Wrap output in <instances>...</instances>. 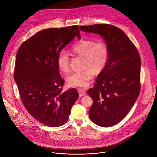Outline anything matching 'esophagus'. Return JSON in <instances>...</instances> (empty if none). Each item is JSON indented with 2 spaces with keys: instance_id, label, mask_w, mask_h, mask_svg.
<instances>
[{
  "instance_id": "obj_1",
  "label": "esophagus",
  "mask_w": 157,
  "mask_h": 157,
  "mask_svg": "<svg viewBox=\"0 0 157 157\" xmlns=\"http://www.w3.org/2000/svg\"><path fill=\"white\" fill-rule=\"evenodd\" d=\"M78 93H79V96L80 97H82V96H84L86 95V92L85 91L82 90V89H79L78 90Z\"/></svg>"
}]
</instances>
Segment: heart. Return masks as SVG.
Masks as SVG:
<instances>
[{
  "label": "heart",
  "instance_id": "obj_1",
  "mask_svg": "<svg viewBox=\"0 0 157 157\" xmlns=\"http://www.w3.org/2000/svg\"><path fill=\"white\" fill-rule=\"evenodd\" d=\"M73 53L82 57L83 70L73 73L67 77L68 84L71 87H85L91 79L94 72H101L108 63L110 51L107 43L103 40L81 39L71 47ZM58 69L63 73L70 71V56L64 50L61 51L57 57Z\"/></svg>",
  "mask_w": 157,
  "mask_h": 157
}]
</instances>
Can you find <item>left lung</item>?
I'll return each instance as SVG.
<instances>
[{"label": "left lung", "mask_w": 157, "mask_h": 157, "mask_svg": "<svg viewBox=\"0 0 157 157\" xmlns=\"http://www.w3.org/2000/svg\"><path fill=\"white\" fill-rule=\"evenodd\" d=\"M80 29L101 35L109 46L108 63L87 93L93 101L90 119L101 127L113 126L127 115L139 96L140 56L130 38L116 26L95 24Z\"/></svg>", "instance_id": "8db88e82"}]
</instances>
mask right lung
<instances>
[{"instance_id": "add662e5", "label": "right lung", "mask_w": 157, "mask_h": 157, "mask_svg": "<svg viewBox=\"0 0 157 157\" xmlns=\"http://www.w3.org/2000/svg\"><path fill=\"white\" fill-rule=\"evenodd\" d=\"M76 36L81 39L78 25L44 29L25 41L17 53L13 76L21 102L35 119L50 127L67 122L79 98L75 88L63 92L64 80L56 62Z\"/></svg>"}]
</instances>
